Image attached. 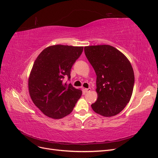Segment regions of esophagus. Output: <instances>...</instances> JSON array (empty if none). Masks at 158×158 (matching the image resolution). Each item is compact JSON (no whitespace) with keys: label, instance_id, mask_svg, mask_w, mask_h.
Masks as SVG:
<instances>
[{"label":"esophagus","instance_id":"esophagus-1","mask_svg":"<svg viewBox=\"0 0 158 158\" xmlns=\"http://www.w3.org/2000/svg\"><path fill=\"white\" fill-rule=\"evenodd\" d=\"M91 88H88V89H85V91L86 92V93H89V92H90L91 91Z\"/></svg>","mask_w":158,"mask_h":158}]
</instances>
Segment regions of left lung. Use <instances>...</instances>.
<instances>
[{
  "label": "left lung",
  "mask_w": 158,
  "mask_h": 158,
  "mask_svg": "<svg viewBox=\"0 0 158 158\" xmlns=\"http://www.w3.org/2000/svg\"><path fill=\"white\" fill-rule=\"evenodd\" d=\"M85 54L97 75V100L91 105L96 113L113 116L123 110L132 97L134 73L124 54L109 45L85 46Z\"/></svg>",
  "instance_id": "8db88e82"
}]
</instances>
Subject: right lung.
<instances>
[{"mask_svg":"<svg viewBox=\"0 0 158 158\" xmlns=\"http://www.w3.org/2000/svg\"><path fill=\"white\" fill-rule=\"evenodd\" d=\"M82 46L55 45L44 49L35 60L28 79L30 97L34 105L48 117L59 119L68 115L82 94L71 84V69L81 55Z\"/></svg>","mask_w":158,"mask_h":158,"instance_id":"add662e5","label":"right lung"}]
</instances>
